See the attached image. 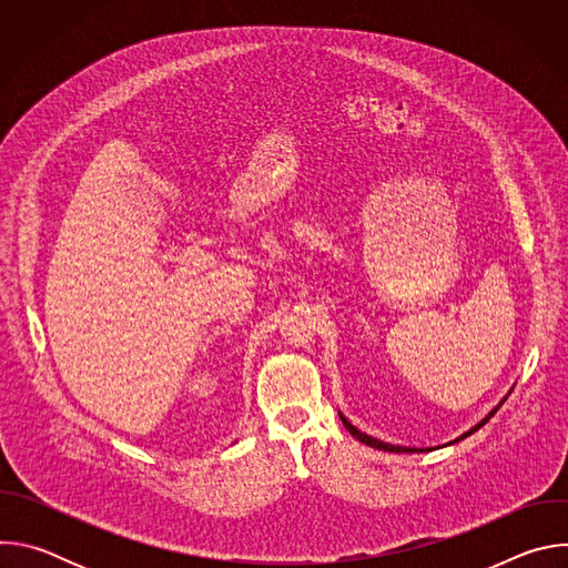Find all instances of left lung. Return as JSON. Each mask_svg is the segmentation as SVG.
Here are the masks:
<instances>
[{
  "label": "left lung",
  "instance_id": "obj_1",
  "mask_svg": "<svg viewBox=\"0 0 568 568\" xmlns=\"http://www.w3.org/2000/svg\"><path fill=\"white\" fill-rule=\"evenodd\" d=\"M510 393H513V388L508 390V395H510ZM508 395H506V397H504V399H501V402L497 404V407H495V409H493V412H490L488 416H485V418H483L480 423H476V425H474V427H471L469 432H465L463 436H458L456 440H452V443H447V445L460 443L463 438H467V436H471L474 432H478V429H480V427H483L485 423H488V420H490V418H493V416H495V414L499 412V407H501V404H504V402L508 399ZM339 418H342L344 427H346V429H348V432H351V434H353V436H355V438H357L359 443H364V445H368V447H373V449H382V452H393V454H423V452H429V449H432V447H402V445H390V443H384V440H379V438H373V436H368V434L359 432V429H357V427H355V425H353V423H351V420H348V418H346V416H344L342 412H339Z\"/></svg>",
  "mask_w": 568,
  "mask_h": 568
}]
</instances>
